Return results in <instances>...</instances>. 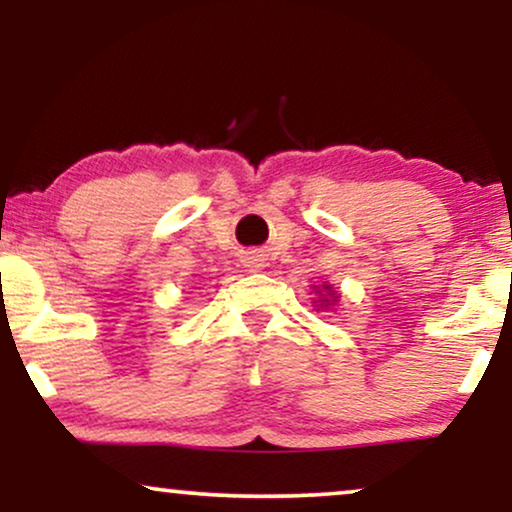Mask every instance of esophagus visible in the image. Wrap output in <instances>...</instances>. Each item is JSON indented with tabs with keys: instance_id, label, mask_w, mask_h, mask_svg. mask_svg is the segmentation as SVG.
Returning a JSON list of instances; mask_svg holds the SVG:
<instances>
[{
	"instance_id": "34e87169",
	"label": "esophagus",
	"mask_w": 512,
	"mask_h": 512,
	"mask_svg": "<svg viewBox=\"0 0 512 512\" xmlns=\"http://www.w3.org/2000/svg\"><path fill=\"white\" fill-rule=\"evenodd\" d=\"M244 265H247V270H249V272H258V270H263V261H261V258H258V256H254V254L244 258Z\"/></svg>"
}]
</instances>
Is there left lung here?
Masks as SVG:
<instances>
[{
  "mask_svg": "<svg viewBox=\"0 0 512 512\" xmlns=\"http://www.w3.org/2000/svg\"><path fill=\"white\" fill-rule=\"evenodd\" d=\"M314 289V296L312 303H314V310L317 312H326V310H335V307L340 305V291L333 289V284L324 282L321 286H312Z\"/></svg>",
  "mask_w": 512,
  "mask_h": 512,
  "instance_id": "8db88e82",
  "label": "left lung"
}]
</instances>
